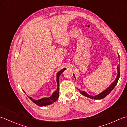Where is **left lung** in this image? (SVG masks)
<instances>
[{
  "label": "left lung",
  "mask_w": 127,
  "mask_h": 127,
  "mask_svg": "<svg viewBox=\"0 0 127 127\" xmlns=\"http://www.w3.org/2000/svg\"><path fill=\"white\" fill-rule=\"evenodd\" d=\"M119 57H120V56H119V55H118V58H119V60H120V58H119ZM117 77H116V78L115 79V81L113 82L112 83H111V84L107 88V89H106L105 90H103V92H102L101 93H100V94H97V95H96V96H92V95L88 94V93H87L86 92H84V91H82V90L79 89L78 88H77V89H78L79 91L80 92V93H81V94H82L83 95H84V96H85V97H87L88 98H90V99H95V100L102 99H103V98H105L106 96L108 94H110V93L111 91H112L113 89L114 88L116 85H117V82H118V81L119 79V78H120V65H119V64L117 66ZM73 76H74V78H76V77H75L74 74H73Z\"/></svg>",
  "instance_id": "left-lung-1"
}]
</instances>
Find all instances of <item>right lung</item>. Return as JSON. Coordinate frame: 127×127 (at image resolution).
<instances>
[{"label": "right lung", "mask_w": 127, "mask_h": 127, "mask_svg": "<svg viewBox=\"0 0 127 127\" xmlns=\"http://www.w3.org/2000/svg\"><path fill=\"white\" fill-rule=\"evenodd\" d=\"M66 69V68H64L62 69L56 74V82H57V89L51 95V96L49 97H43L42 99L39 100H34L33 99L32 97H31L28 96L29 99L35 103L36 105L39 106H45L49 105L50 104H52L53 103L55 102L58 99L59 96V77H60V74L63 73L64 71ZM24 92V90H23ZM25 93V92H24Z\"/></svg>", "instance_id": "add662e5"}]
</instances>
